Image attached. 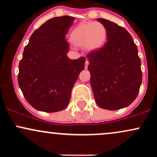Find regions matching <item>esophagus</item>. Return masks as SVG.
Instances as JSON below:
<instances>
[{
	"instance_id": "esophagus-1",
	"label": "esophagus",
	"mask_w": 157,
	"mask_h": 157,
	"mask_svg": "<svg viewBox=\"0 0 157 157\" xmlns=\"http://www.w3.org/2000/svg\"><path fill=\"white\" fill-rule=\"evenodd\" d=\"M89 60H87V58H86V63H85V68H88V66H89Z\"/></svg>"
}]
</instances>
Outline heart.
Instances as JSON below:
<instances>
[{
    "instance_id": "obj_1",
    "label": "heart",
    "mask_w": 157,
    "mask_h": 157,
    "mask_svg": "<svg viewBox=\"0 0 157 157\" xmlns=\"http://www.w3.org/2000/svg\"><path fill=\"white\" fill-rule=\"evenodd\" d=\"M107 29L100 22H86L77 26L71 34V40L78 46H86L89 51L102 47L106 40Z\"/></svg>"
}]
</instances>
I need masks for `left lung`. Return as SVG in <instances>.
I'll return each mask as SVG.
<instances>
[{
	"mask_svg": "<svg viewBox=\"0 0 157 157\" xmlns=\"http://www.w3.org/2000/svg\"><path fill=\"white\" fill-rule=\"evenodd\" d=\"M107 29V42L87 55L91 88L97 104L115 111L131 105L142 80L141 60L128 32L109 20L97 18Z\"/></svg>",
	"mask_w": 157,
	"mask_h": 157,
	"instance_id": "obj_1",
	"label": "left lung"
}]
</instances>
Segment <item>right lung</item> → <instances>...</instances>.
<instances>
[{
    "label": "right lung",
    "mask_w": 157,
    "mask_h": 157,
    "mask_svg": "<svg viewBox=\"0 0 157 157\" xmlns=\"http://www.w3.org/2000/svg\"><path fill=\"white\" fill-rule=\"evenodd\" d=\"M75 17L61 16L48 20L33 32L19 63L18 85L26 101L44 112L67 107L86 58L71 60L66 54V37Z\"/></svg>",
    "instance_id": "1"
}]
</instances>
